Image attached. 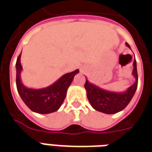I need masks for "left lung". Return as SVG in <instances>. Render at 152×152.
<instances>
[{
  "label": "left lung",
  "mask_w": 152,
  "mask_h": 152,
  "mask_svg": "<svg viewBox=\"0 0 152 152\" xmlns=\"http://www.w3.org/2000/svg\"><path fill=\"white\" fill-rule=\"evenodd\" d=\"M126 44L130 48L129 44L127 43ZM133 65L134 69L132 73L135 82L124 92H112L102 89L95 84L91 83L86 78L84 87L87 91V99L94 109L106 114H114L123 110L129 104L138 87V73L135 58Z\"/></svg>",
  "instance_id": "obj_1"
}]
</instances>
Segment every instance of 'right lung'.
Wrapping results in <instances>:
<instances>
[{
    "label": "right lung",
    "instance_id": "right-lung-1",
    "mask_svg": "<svg viewBox=\"0 0 152 152\" xmlns=\"http://www.w3.org/2000/svg\"><path fill=\"white\" fill-rule=\"evenodd\" d=\"M21 53L16 62V85L18 92L26 105L31 111L40 114H48L57 111L65 100L67 90L78 69L65 74L49 87L32 89L25 87L21 81Z\"/></svg>",
    "mask_w": 152,
    "mask_h": 152
}]
</instances>
